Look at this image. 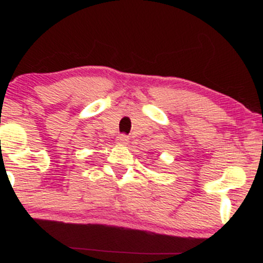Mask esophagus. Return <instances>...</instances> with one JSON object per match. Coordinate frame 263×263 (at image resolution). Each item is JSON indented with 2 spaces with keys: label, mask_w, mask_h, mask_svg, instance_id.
<instances>
[{
  "label": "esophagus",
  "mask_w": 263,
  "mask_h": 263,
  "mask_svg": "<svg viewBox=\"0 0 263 263\" xmlns=\"http://www.w3.org/2000/svg\"><path fill=\"white\" fill-rule=\"evenodd\" d=\"M116 142L119 144H127L128 143V137L126 135H120L119 137H117Z\"/></svg>",
  "instance_id": "34e87169"
}]
</instances>
